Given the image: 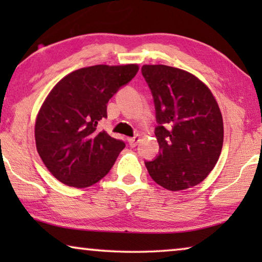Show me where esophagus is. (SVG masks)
<instances>
[{"label":"esophagus","instance_id":"esophagus-1","mask_svg":"<svg viewBox=\"0 0 262 262\" xmlns=\"http://www.w3.org/2000/svg\"><path fill=\"white\" fill-rule=\"evenodd\" d=\"M139 141H141V136L136 135L135 137L128 138V144H130L131 146H136L139 143Z\"/></svg>","mask_w":262,"mask_h":262}]
</instances>
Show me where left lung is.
Segmentation results:
<instances>
[{
  "instance_id": "1",
  "label": "left lung",
  "mask_w": 262,
  "mask_h": 262,
  "mask_svg": "<svg viewBox=\"0 0 262 262\" xmlns=\"http://www.w3.org/2000/svg\"><path fill=\"white\" fill-rule=\"evenodd\" d=\"M142 74L152 93L161 149L155 160L145 162L146 169L169 191L196 186L216 166L223 146L220 106L209 87L188 71L145 64Z\"/></svg>"
}]
</instances>
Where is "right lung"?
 I'll list each match as a JSON object with an SVG mask.
<instances>
[{
  "mask_svg": "<svg viewBox=\"0 0 262 262\" xmlns=\"http://www.w3.org/2000/svg\"><path fill=\"white\" fill-rule=\"evenodd\" d=\"M137 64L93 66L64 76L37 114V151L50 173L64 185L84 188L108 173L125 143L99 131L107 102L138 73Z\"/></svg>",
  "mask_w": 262,
  "mask_h": 262,
  "instance_id": "1",
  "label": "right lung"
}]
</instances>
